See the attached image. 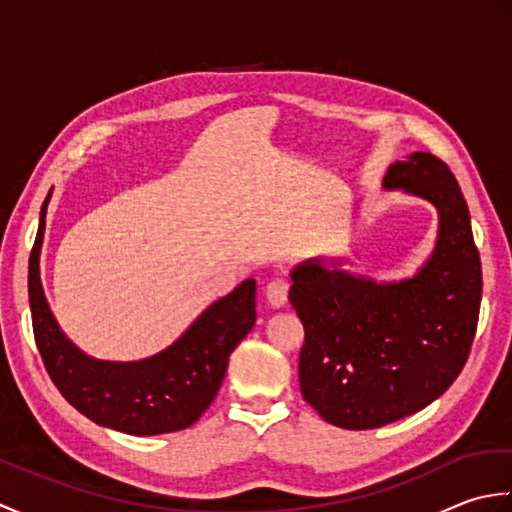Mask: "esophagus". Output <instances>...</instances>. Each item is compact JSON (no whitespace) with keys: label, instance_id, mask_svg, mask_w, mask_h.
Instances as JSON below:
<instances>
[{"label":"esophagus","instance_id":"obj_1","mask_svg":"<svg viewBox=\"0 0 512 512\" xmlns=\"http://www.w3.org/2000/svg\"><path fill=\"white\" fill-rule=\"evenodd\" d=\"M288 290H290V284L286 279H273L270 284L266 286V299L273 308H284L286 301H288Z\"/></svg>","mask_w":512,"mask_h":512}]
</instances>
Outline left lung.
<instances>
[{
	"mask_svg": "<svg viewBox=\"0 0 512 512\" xmlns=\"http://www.w3.org/2000/svg\"><path fill=\"white\" fill-rule=\"evenodd\" d=\"M383 187L438 209L436 250L418 275L376 284L321 259L290 273V303L306 330L301 394L325 422L352 431L383 427L440 398L471 354L480 317V253L447 162L416 151L389 165Z\"/></svg>",
	"mask_w": 512,
	"mask_h": 512,
	"instance_id": "8db88e82",
	"label": "left lung"
}]
</instances>
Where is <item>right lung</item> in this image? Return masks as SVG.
<instances>
[{"mask_svg":"<svg viewBox=\"0 0 512 512\" xmlns=\"http://www.w3.org/2000/svg\"><path fill=\"white\" fill-rule=\"evenodd\" d=\"M48 200L28 264V299L39 354L61 396L85 418L129 436H160L187 429L209 409L228 356L255 325V279L206 308L180 339L132 363L96 361L65 339L54 321L39 277Z\"/></svg>","mask_w":512,"mask_h":512,"instance_id":"1","label":"right lung"}]
</instances>
